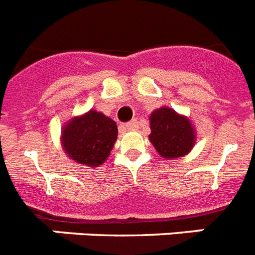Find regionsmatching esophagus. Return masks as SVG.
<instances>
[{
	"label": "esophagus",
	"instance_id": "obj_1",
	"mask_svg": "<svg viewBox=\"0 0 255 255\" xmlns=\"http://www.w3.org/2000/svg\"><path fill=\"white\" fill-rule=\"evenodd\" d=\"M125 129L128 130H136L138 129V121L136 120H131L128 124H125Z\"/></svg>",
	"mask_w": 255,
	"mask_h": 255
}]
</instances>
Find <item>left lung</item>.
Wrapping results in <instances>:
<instances>
[{
    "instance_id": "1",
    "label": "left lung",
    "mask_w": 255,
    "mask_h": 255,
    "mask_svg": "<svg viewBox=\"0 0 255 255\" xmlns=\"http://www.w3.org/2000/svg\"><path fill=\"white\" fill-rule=\"evenodd\" d=\"M149 120V140L162 157H180L191 151L195 143V130L190 120L167 107L154 111Z\"/></svg>"
}]
</instances>
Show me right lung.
<instances>
[{
  "mask_svg": "<svg viewBox=\"0 0 255 255\" xmlns=\"http://www.w3.org/2000/svg\"><path fill=\"white\" fill-rule=\"evenodd\" d=\"M116 139V123L97 111L71 120L62 132L64 151L72 160L88 166L103 164Z\"/></svg>",
  "mask_w": 255,
  "mask_h": 255,
  "instance_id": "1",
  "label": "right lung"
}]
</instances>
